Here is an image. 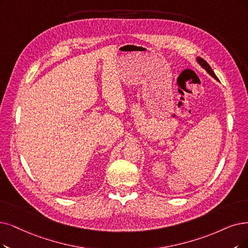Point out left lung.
<instances>
[{
    "instance_id": "obj_1",
    "label": "left lung",
    "mask_w": 248,
    "mask_h": 248,
    "mask_svg": "<svg viewBox=\"0 0 248 248\" xmlns=\"http://www.w3.org/2000/svg\"><path fill=\"white\" fill-rule=\"evenodd\" d=\"M197 62H199V63L201 64V66H202L203 69H205L207 73H209L211 76H213L215 79H217V77L216 76V74H215L214 71L212 70L211 66L206 63V61H204L202 58H200V57H199V58H197Z\"/></svg>"
}]
</instances>
